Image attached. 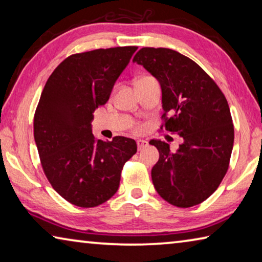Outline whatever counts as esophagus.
I'll list each match as a JSON object with an SVG mask.
<instances>
[{
    "instance_id": "1",
    "label": "esophagus",
    "mask_w": 262,
    "mask_h": 262,
    "mask_svg": "<svg viewBox=\"0 0 262 262\" xmlns=\"http://www.w3.org/2000/svg\"><path fill=\"white\" fill-rule=\"evenodd\" d=\"M148 141H145V140H139L137 141V149L139 150H142V149H144L145 147H148Z\"/></svg>"
}]
</instances>
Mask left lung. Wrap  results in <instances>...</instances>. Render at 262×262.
I'll return each mask as SVG.
<instances>
[{
    "instance_id": "left-lung-1",
    "label": "left lung",
    "mask_w": 262,
    "mask_h": 262,
    "mask_svg": "<svg viewBox=\"0 0 262 262\" xmlns=\"http://www.w3.org/2000/svg\"><path fill=\"white\" fill-rule=\"evenodd\" d=\"M133 62L161 84V129L184 139L176 151L165 141L149 142L159 151L151 170L155 188L176 207L196 206L215 192L229 168L234 129L227 98L200 66L170 48L143 47Z\"/></svg>"
}]
</instances>
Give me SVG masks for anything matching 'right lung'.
I'll return each instance as SVG.
<instances>
[{
    "label": "right lung",
    "mask_w": 262,
    "mask_h": 262,
    "mask_svg": "<svg viewBox=\"0 0 262 262\" xmlns=\"http://www.w3.org/2000/svg\"><path fill=\"white\" fill-rule=\"evenodd\" d=\"M136 46L99 48L68 56L57 66L34 113L33 133L43 173L64 200L92 208L117 193L122 167L136 154L123 136L95 139V110L106 104Z\"/></svg>",
    "instance_id": "1"
}]
</instances>
